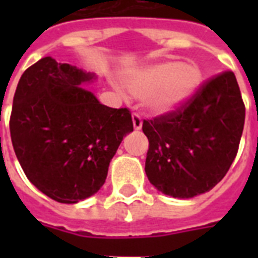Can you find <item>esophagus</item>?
I'll use <instances>...</instances> for the list:
<instances>
[{"instance_id":"1","label":"esophagus","mask_w":258,"mask_h":258,"mask_svg":"<svg viewBox=\"0 0 258 258\" xmlns=\"http://www.w3.org/2000/svg\"><path fill=\"white\" fill-rule=\"evenodd\" d=\"M133 124L135 130H141L142 128V117L139 116V113L134 112L133 113Z\"/></svg>"}]
</instances>
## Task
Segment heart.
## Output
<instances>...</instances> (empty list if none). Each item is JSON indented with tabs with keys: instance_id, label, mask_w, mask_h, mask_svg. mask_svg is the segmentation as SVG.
<instances>
[{
	"instance_id": "b5f03b06",
	"label": "heart",
	"mask_w": 258,
	"mask_h": 258,
	"mask_svg": "<svg viewBox=\"0 0 258 258\" xmlns=\"http://www.w3.org/2000/svg\"><path fill=\"white\" fill-rule=\"evenodd\" d=\"M202 82L201 70L194 64L165 61L125 76L124 84L131 95L146 97L153 112L169 113L183 105Z\"/></svg>"
}]
</instances>
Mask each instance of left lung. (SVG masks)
<instances>
[{
  "mask_svg": "<svg viewBox=\"0 0 258 258\" xmlns=\"http://www.w3.org/2000/svg\"><path fill=\"white\" fill-rule=\"evenodd\" d=\"M245 104L232 71L213 76L179 108L143 120L146 174L174 198L212 190L229 171L244 130Z\"/></svg>",
  "mask_w": 258,
  "mask_h": 258,
  "instance_id": "8db88e82",
  "label": "left lung"
}]
</instances>
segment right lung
Segmentation results:
<instances>
[{"instance_id":"obj_1","label":"right lung","mask_w":258,"mask_h":258,"mask_svg":"<svg viewBox=\"0 0 258 258\" xmlns=\"http://www.w3.org/2000/svg\"><path fill=\"white\" fill-rule=\"evenodd\" d=\"M93 75L52 57L22 74L13 97L10 137L26 178L61 204H76L104 184L123 138L134 131L128 108L101 104L82 88Z\"/></svg>"}]
</instances>
